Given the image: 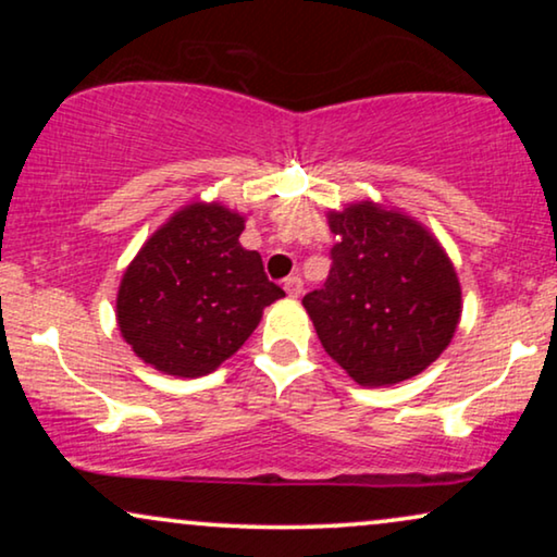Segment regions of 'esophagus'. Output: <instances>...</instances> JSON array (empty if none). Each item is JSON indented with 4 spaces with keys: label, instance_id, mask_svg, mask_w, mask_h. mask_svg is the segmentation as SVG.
<instances>
[{
    "label": "esophagus",
    "instance_id": "obj_1",
    "mask_svg": "<svg viewBox=\"0 0 557 557\" xmlns=\"http://www.w3.org/2000/svg\"><path fill=\"white\" fill-rule=\"evenodd\" d=\"M284 288H286V294L288 296H301V292H304V281L299 278V276H288L286 281H284Z\"/></svg>",
    "mask_w": 557,
    "mask_h": 557
}]
</instances>
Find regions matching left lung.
<instances>
[{
	"mask_svg": "<svg viewBox=\"0 0 557 557\" xmlns=\"http://www.w3.org/2000/svg\"><path fill=\"white\" fill-rule=\"evenodd\" d=\"M332 269L304 296L322 347L355 383L393 385L423 372L451 342L461 286L421 223L372 202L330 212Z\"/></svg>",
	"mask_w": 557,
	"mask_h": 557,
	"instance_id": "obj_1",
	"label": "left lung"
}]
</instances>
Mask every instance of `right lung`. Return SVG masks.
<instances>
[{
  "label": "right lung",
  "mask_w": 557,
  "mask_h": 557,
  "mask_svg": "<svg viewBox=\"0 0 557 557\" xmlns=\"http://www.w3.org/2000/svg\"><path fill=\"white\" fill-rule=\"evenodd\" d=\"M238 212L187 205L144 243L119 286L124 339L151 368L208 375L238 352L284 288L265 276L256 250L238 243Z\"/></svg>",
  "instance_id": "add662e5"
}]
</instances>
